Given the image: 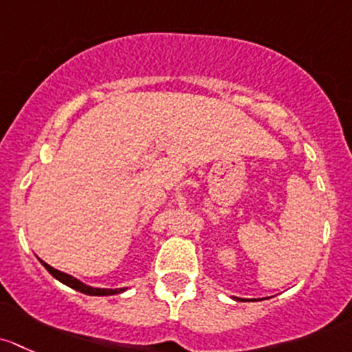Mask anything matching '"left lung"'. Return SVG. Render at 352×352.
Returning <instances> with one entry per match:
<instances>
[{
    "label": "left lung",
    "instance_id": "1",
    "mask_svg": "<svg viewBox=\"0 0 352 352\" xmlns=\"http://www.w3.org/2000/svg\"><path fill=\"white\" fill-rule=\"evenodd\" d=\"M232 298L237 300V302H248V300H244V298H237V296H232Z\"/></svg>",
    "mask_w": 352,
    "mask_h": 352
}]
</instances>
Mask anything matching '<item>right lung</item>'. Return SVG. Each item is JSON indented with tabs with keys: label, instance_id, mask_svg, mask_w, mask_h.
I'll use <instances>...</instances> for the list:
<instances>
[{
	"label": "right lung",
	"instance_id": "add662e5",
	"mask_svg": "<svg viewBox=\"0 0 352 352\" xmlns=\"http://www.w3.org/2000/svg\"><path fill=\"white\" fill-rule=\"evenodd\" d=\"M42 263V266L45 267L47 271H49L50 274H52L56 280H59L60 283H64L66 286H69V288L76 289V292H81L85 293V295H89V296H110V295H118V293H123L126 292L129 288H96V286H89L86 283H82V281H79L78 278L71 276V274L67 273H63V271L56 270V267L49 266L47 263H43L42 259H38Z\"/></svg>",
	"mask_w": 352,
	"mask_h": 352
}]
</instances>
